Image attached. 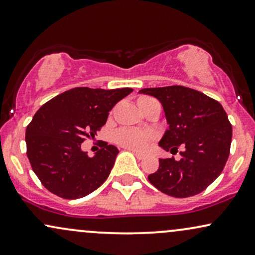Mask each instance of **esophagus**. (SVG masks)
Returning a JSON list of instances; mask_svg holds the SVG:
<instances>
[{
  "label": "esophagus",
  "mask_w": 255,
  "mask_h": 255,
  "mask_svg": "<svg viewBox=\"0 0 255 255\" xmlns=\"http://www.w3.org/2000/svg\"><path fill=\"white\" fill-rule=\"evenodd\" d=\"M128 150H130V151H131V152H132V153H133V155H134V156H136L138 159H143V158H144V157H145V153H144V152H139V151H136V150H133V149H128Z\"/></svg>",
  "instance_id": "esophagus-1"
}]
</instances>
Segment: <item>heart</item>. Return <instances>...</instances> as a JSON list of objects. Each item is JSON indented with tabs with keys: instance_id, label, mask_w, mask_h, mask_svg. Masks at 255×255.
<instances>
[{
	"instance_id": "heart-1",
	"label": "heart",
	"mask_w": 255,
	"mask_h": 255,
	"mask_svg": "<svg viewBox=\"0 0 255 255\" xmlns=\"http://www.w3.org/2000/svg\"><path fill=\"white\" fill-rule=\"evenodd\" d=\"M150 99L149 97H142L138 99V106L142 104L144 100ZM152 134L145 131L136 130V128H119L117 132L115 133V140L119 145L128 147V149L133 150H144L151 142Z\"/></svg>"
}]
</instances>
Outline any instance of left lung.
Here are the masks:
<instances>
[{
  "instance_id": "1",
  "label": "left lung",
  "mask_w": 255,
  "mask_h": 255,
  "mask_svg": "<svg viewBox=\"0 0 255 255\" xmlns=\"http://www.w3.org/2000/svg\"><path fill=\"white\" fill-rule=\"evenodd\" d=\"M161 102L169 128L158 145L180 152L181 158L159 159L158 170L147 176L162 193L183 199L200 194L224 170L232 143V125L222 105L199 91L184 86L143 89Z\"/></svg>"
}]
</instances>
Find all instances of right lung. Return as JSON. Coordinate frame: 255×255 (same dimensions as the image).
<instances>
[{
	"mask_svg": "<svg viewBox=\"0 0 255 255\" xmlns=\"http://www.w3.org/2000/svg\"><path fill=\"white\" fill-rule=\"evenodd\" d=\"M132 89L75 87L43 104L26 130L27 157L43 187L74 200L102 185L115 164L118 149L102 147L93 157L81 150L108 121L109 112Z\"/></svg>",
	"mask_w": 255,
	"mask_h": 255,
	"instance_id": "obj_1",
	"label": "right lung"
}]
</instances>
